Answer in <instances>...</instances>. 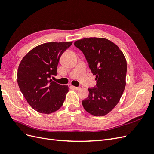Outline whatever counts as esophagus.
Instances as JSON below:
<instances>
[{
	"instance_id": "obj_1",
	"label": "esophagus",
	"mask_w": 154,
	"mask_h": 154,
	"mask_svg": "<svg viewBox=\"0 0 154 154\" xmlns=\"http://www.w3.org/2000/svg\"><path fill=\"white\" fill-rule=\"evenodd\" d=\"M73 89H74V90H80V87H74V86H72L71 87Z\"/></svg>"
}]
</instances>
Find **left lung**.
Returning <instances> with one entry per match:
<instances>
[{
	"label": "left lung",
	"mask_w": 154,
	"mask_h": 154,
	"mask_svg": "<svg viewBox=\"0 0 154 154\" xmlns=\"http://www.w3.org/2000/svg\"><path fill=\"white\" fill-rule=\"evenodd\" d=\"M74 45L82 51L96 76V87L88 88L89 94L82 101L83 108L95 116L109 114L118 103L126 85L127 66L123 52L103 38H85Z\"/></svg>",
	"instance_id": "1"
}]
</instances>
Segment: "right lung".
<instances>
[{
    "label": "right lung",
    "instance_id": "add662e5",
    "mask_svg": "<svg viewBox=\"0 0 154 154\" xmlns=\"http://www.w3.org/2000/svg\"><path fill=\"white\" fill-rule=\"evenodd\" d=\"M72 44L67 42L41 44L21 60L17 72L18 85L27 103L38 112L53 113L63 105L69 87L51 78L57 76L60 57Z\"/></svg>",
    "mask_w": 154,
    "mask_h": 154
}]
</instances>
